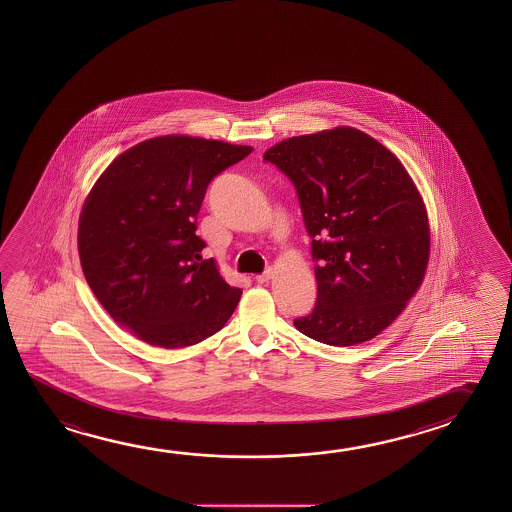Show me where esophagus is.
<instances>
[{
  "label": "esophagus",
  "mask_w": 512,
  "mask_h": 512,
  "mask_svg": "<svg viewBox=\"0 0 512 512\" xmlns=\"http://www.w3.org/2000/svg\"><path fill=\"white\" fill-rule=\"evenodd\" d=\"M269 278H273V269L268 268L264 273H260V275H257L255 277V280L259 282V284H266L268 282Z\"/></svg>",
  "instance_id": "esophagus-1"
}]
</instances>
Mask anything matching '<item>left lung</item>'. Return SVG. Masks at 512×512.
Instances as JSON below:
<instances>
[{"label": "left lung", "instance_id": "1", "mask_svg": "<svg viewBox=\"0 0 512 512\" xmlns=\"http://www.w3.org/2000/svg\"><path fill=\"white\" fill-rule=\"evenodd\" d=\"M293 182L312 243L318 298L294 319L330 346L378 336L427 271V210L402 162L352 126L300 135L264 153Z\"/></svg>", "mask_w": 512, "mask_h": 512}]
</instances>
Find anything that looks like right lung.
Listing matches in <instances>:
<instances>
[{"label": "right lung", "instance_id": "obj_1", "mask_svg": "<svg viewBox=\"0 0 512 512\" xmlns=\"http://www.w3.org/2000/svg\"><path fill=\"white\" fill-rule=\"evenodd\" d=\"M252 146L189 135L153 137L121 153L78 221L85 280L112 319L153 346L184 348L225 327L241 298L202 260L196 219L207 187Z\"/></svg>", "mask_w": 512, "mask_h": 512}]
</instances>
